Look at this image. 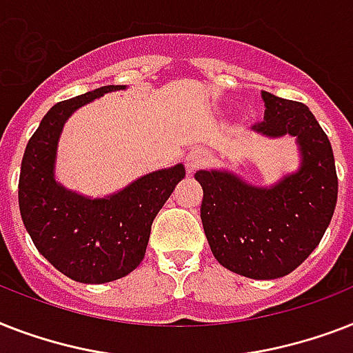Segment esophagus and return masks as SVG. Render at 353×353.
Masks as SVG:
<instances>
[{"label": "esophagus", "instance_id": "obj_1", "mask_svg": "<svg viewBox=\"0 0 353 353\" xmlns=\"http://www.w3.org/2000/svg\"><path fill=\"white\" fill-rule=\"evenodd\" d=\"M207 152L201 148H196L192 152H188V155L185 157V166H187V172L188 174H194L196 170H199L201 166L207 163Z\"/></svg>", "mask_w": 353, "mask_h": 353}]
</instances>
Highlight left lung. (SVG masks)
<instances>
[{"label":"left lung","instance_id":"1","mask_svg":"<svg viewBox=\"0 0 353 353\" xmlns=\"http://www.w3.org/2000/svg\"><path fill=\"white\" fill-rule=\"evenodd\" d=\"M262 99L263 121L252 130L296 137L301 168L273 187H254L227 170L194 177L203 188L201 221L216 260L247 279L271 280L299 268L323 240L339 183L328 135L307 106L268 91Z\"/></svg>","mask_w":353,"mask_h":353}]
</instances>
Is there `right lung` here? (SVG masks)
<instances>
[{
  "instance_id": "right-lung-1",
  "label": "right lung",
  "mask_w": 353,
  "mask_h": 353,
  "mask_svg": "<svg viewBox=\"0 0 353 353\" xmlns=\"http://www.w3.org/2000/svg\"><path fill=\"white\" fill-rule=\"evenodd\" d=\"M126 85H102L58 102L27 143L19 172L18 201L23 225L36 249L54 268L82 284H104L132 273L143 262L150 229L185 166L139 177L106 198H85L54 179L58 139L80 106Z\"/></svg>"
}]
</instances>
